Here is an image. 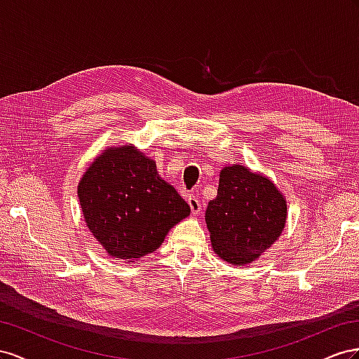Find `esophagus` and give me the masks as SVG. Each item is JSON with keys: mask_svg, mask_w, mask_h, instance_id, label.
<instances>
[{"mask_svg": "<svg viewBox=\"0 0 359 359\" xmlns=\"http://www.w3.org/2000/svg\"><path fill=\"white\" fill-rule=\"evenodd\" d=\"M188 204H189L191 212H192L194 215L200 213V210H201V204H200V201H198V198H197V197L189 196V197H188Z\"/></svg>", "mask_w": 359, "mask_h": 359, "instance_id": "34e87169", "label": "esophagus"}]
</instances>
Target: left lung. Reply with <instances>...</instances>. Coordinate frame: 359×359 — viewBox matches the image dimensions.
Here are the masks:
<instances>
[{
  "label": "left lung",
  "mask_w": 359,
  "mask_h": 359,
  "mask_svg": "<svg viewBox=\"0 0 359 359\" xmlns=\"http://www.w3.org/2000/svg\"><path fill=\"white\" fill-rule=\"evenodd\" d=\"M204 219L215 254L241 268L278 241L287 201L268 176L233 163L221 170L218 196L209 201Z\"/></svg>",
  "instance_id": "8db88e82"
}]
</instances>
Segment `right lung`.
<instances>
[{
	"label": "right lung",
	"mask_w": 359,
	"mask_h": 359,
	"mask_svg": "<svg viewBox=\"0 0 359 359\" xmlns=\"http://www.w3.org/2000/svg\"><path fill=\"white\" fill-rule=\"evenodd\" d=\"M78 198L90 233L108 255L126 263L156 251L191 213L156 162L134 144L102 150L78 183Z\"/></svg>",
	"instance_id": "obj_1"
}]
</instances>
